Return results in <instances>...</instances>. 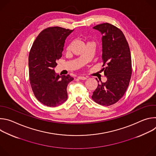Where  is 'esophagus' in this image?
I'll return each mask as SVG.
<instances>
[{
  "mask_svg": "<svg viewBox=\"0 0 156 156\" xmlns=\"http://www.w3.org/2000/svg\"><path fill=\"white\" fill-rule=\"evenodd\" d=\"M78 78L79 79V80H86L87 78H86V77H84V76H78Z\"/></svg>",
  "mask_w": 156,
  "mask_h": 156,
  "instance_id": "34e87169",
  "label": "esophagus"
}]
</instances>
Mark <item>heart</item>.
<instances>
[{"instance_id": "1", "label": "heart", "mask_w": 156, "mask_h": 156, "mask_svg": "<svg viewBox=\"0 0 156 156\" xmlns=\"http://www.w3.org/2000/svg\"><path fill=\"white\" fill-rule=\"evenodd\" d=\"M70 46H68V48H67V51H69V50H70Z\"/></svg>"}]
</instances>
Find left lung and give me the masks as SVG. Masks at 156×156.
Here are the masks:
<instances>
[{"label":"left lung","mask_w":156,"mask_h":156,"mask_svg":"<svg viewBox=\"0 0 156 156\" xmlns=\"http://www.w3.org/2000/svg\"><path fill=\"white\" fill-rule=\"evenodd\" d=\"M102 35V59L104 75L93 92L92 99L98 104L108 106L118 102L124 95L131 79V58L128 42L123 32L108 23L93 27Z\"/></svg>","instance_id":"obj_1"}]
</instances>
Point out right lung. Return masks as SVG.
<instances>
[{"label": "right lung", "instance_id": "right-lung-1", "mask_svg": "<svg viewBox=\"0 0 156 156\" xmlns=\"http://www.w3.org/2000/svg\"><path fill=\"white\" fill-rule=\"evenodd\" d=\"M58 27L42 31L34 41L29 54L31 86L36 99L48 107H56L68 98L66 87L73 78L60 76L54 69L61 58L66 38L73 31Z\"/></svg>", "mask_w": 156, "mask_h": 156}]
</instances>
